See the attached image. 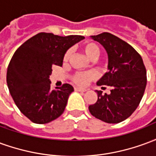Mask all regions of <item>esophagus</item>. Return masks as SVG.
I'll list each match as a JSON object with an SVG mask.
<instances>
[{
  "mask_svg": "<svg viewBox=\"0 0 156 156\" xmlns=\"http://www.w3.org/2000/svg\"><path fill=\"white\" fill-rule=\"evenodd\" d=\"M74 89H75V91H78V92H86L87 91V89H86V88H79V87H75Z\"/></svg>",
  "mask_w": 156,
  "mask_h": 156,
  "instance_id": "1",
  "label": "esophagus"
}]
</instances>
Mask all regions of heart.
I'll return each mask as SVG.
<instances>
[{
  "label": "heart",
  "mask_w": 156,
  "mask_h": 156,
  "mask_svg": "<svg viewBox=\"0 0 156 156\" xmlns=\"http://www.w3.org/2000/svg\"><path fill=\"white\" fill-rule=\"evenodd\" d=\"M82 49L86 55V57L90 60H95L99 56V48L94 42H91V41L85 42L83 45ZM70 56H71V51H68L64 54L63 61L68 62V59L70 58ZM95 78H96V73L94 72H80L73 76V80L76 83L83 86Z\"/></svg>",
  "instance_id": "b5f03b06"
}]
</instances>
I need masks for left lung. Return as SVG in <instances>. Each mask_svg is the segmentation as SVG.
<instances>
[{
    "label": "left lung",
    "instance_id": "obj_1",
    "mask_svg": "<svg viewBox=\"0 0 156 156\" xmlns=\"http://www.w3.org/2000/svg\"><path fill=\"white\" fill-rule=\"evenodd\" d=\"M108 55V70L97 85L111 88L110 94L96 90L98 100L89 105L93 116L108 124H117L130 116L140 105L146 87V70L140 55L116 36L108 32L90 36Z\"/></svg>",
    "mask_w": 156,
    "mask_h": 156
}]
</instances>
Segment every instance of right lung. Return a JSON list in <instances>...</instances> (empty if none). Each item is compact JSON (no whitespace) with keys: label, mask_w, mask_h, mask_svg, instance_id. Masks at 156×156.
<instances>
[{"label":"right lung","mask_w":156,"mask_h":156,"mask_svg":"<svg viewBox=\"0 0 156 156\" xmlns=\"http://www.w3.org/2000/svg\"><path fill=\"white\" fill-rule=\"evenodd\" d=\"M83 39V36L41 32L12 56L6 73L7 87L19 110L33 123L47 124L64 111L73 87L66 83L51 89L49 76L54 65H62L68 49Z\"/></svg>","instance_id":"add662e5"}]
</instances>
